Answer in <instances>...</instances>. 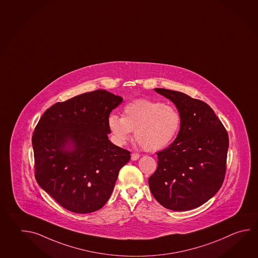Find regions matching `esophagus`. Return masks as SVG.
Listing matches in <instances>:
<instances>
[{"mask_svg":"<svg viewBox=\"0 0 258 258\" xmlns=\"http://www.w3.org/2000/svg\"><path fill=\"white\" fill-rule=\"evenodd\" d=\"M140 158V154L138 153H132V161H137L138 159Z\"/></svg>","mask_w":258,"mask_h":258,"instance_id":"34e87169","label":"esophagus"}]
</instances>
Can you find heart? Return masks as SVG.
Masks as SVG:
<instances>
[{
  "mask_svg": "<svg viewBox=\"0 0 258 258\" xmlns=\"http://www.w3.org/2000/svg\"><path fill=\"white\" fill-rule=\"evenodd\" d=\"M107 125L115 142L124 145L132 131L139 143L147 151H158L174 141L181 125V116L173 105L159 101L138 99L126 104L123 115L111 114Z\"/></svg>",
  "mask_w": 258,
  "mask_h": 258,
  "instance_id": "1",
  "label": "heart"
}]
</instances>
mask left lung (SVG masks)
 Masks as SVG:
<instances>
[{
    "instance_id": "8db88e82",
    "label": "left lung",
    "mask_w": 258,
    "mask_h": 258,
    "mask_svg": "<svg viewBox=\"0 0 258 258\" xmlns=\"http://www.w3.org/2000/svg\"><path fill=\"white\" fill-rule=\"evenodd\" d=\"M154 91L174 103L181 125L174 142L157 153V169L149 178L150 189L164 208L190 211L221 188L226 172L228 133L203 101L173 90Z\"/></svg>"
}]
</instances>
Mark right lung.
<instances>
[{
    "instance_id": "obj_1",
    "label": "right lung",
    "mask_w": 258,
    "mask_h": 258,
    "mask_svg": "<svg viewBox=\"0 0 258 258\" xmlns=\"http://www.w3.org/2000/svg\"><path fill=\"white\" fill-rule=\"evenodd\" d=\"M123 98L105 90L84 93L53 105L32 137L36 179L64 209L100 210L131 153L108 140L107 118Z\"/></svg>"
}]
</instances>
